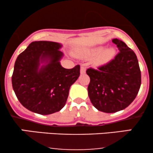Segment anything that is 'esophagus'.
<instances>
[{"label":"esophagus","mask_w":153,"mask_h":153,"mask_svg":"<svg viewBox=\"0 0 153 153\" xmlns=\"http://www.w3.org/2000/svg\"><path fill=\"white\" fill-rule=\"evenodd\" d=\"M85 71H86V69L83 65L80 67V74H85Z\"/></svg>","instance_id":"obj_1"}]
</instances>
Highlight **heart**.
Masks as SVG:
<instances>
[{
  "instance_id": "1",
  "label": "heart",
  "mask_w": 153,
  "mask_h": 153,
  "mask_svg": "<svg viewBox=\"0 0 153 153\" xmlns=\"http://www.w3.org/2000/svg\"><path fill=\"white\" fill-rule=\"evenodd\" d=\"M101 51H102V47H98L93 49V50H91L88 54L90 56H95L97 55ZM115 50L113 47H108V48L105 49L95 59V63H96V65H101L106 64L113 58Z\"/></svg>"
}]
</instances>
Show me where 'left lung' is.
<instances>
[{"label": "left lung", "instance_id": "left-lung-1", "mask_svg": "<svg viewBox=\"0 0 153 153\" xmlns=\"http://www.w3.org/2000/svg\"><path fill=\"white\" fill-rule=\"evenodd\" d=\"M119 52L98 70L86 71L90 77L88 96L100 111L115 113L124 109L134 101L141 85V72L134 51L124 42L113 39Z\"/></svg>", "mask_w": 153, "mask_h": 153}]
</instances>
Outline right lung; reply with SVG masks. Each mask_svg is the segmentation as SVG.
Listing matches in <instances>:
<instances>
[{
    "label": "right lung",
    "instance_id": "add662e5",
    "mask_svg": "<svg viewBox=\"0 0 153 153\" xmlns=\"http://www.w3.org/2000/svg\"><path fill=\"white\" fill-rule=\"evenodd\" d=\"M61 47L54 42H33L16 60L12 86L20 103L31 111L47 115L60 111L80 76L79 65L72 69L60 65Z\"/></svg>",
    "mask_w": 153,
    "mask_h": 153
}]
</instances>
